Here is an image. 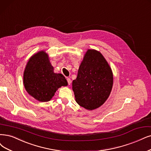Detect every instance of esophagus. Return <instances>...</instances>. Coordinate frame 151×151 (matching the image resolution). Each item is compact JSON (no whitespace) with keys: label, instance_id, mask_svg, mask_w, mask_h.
<instances>
[{"label":"esophagus","instance_id":"34e87169","mask_svg":"<svg viewBox=\"0 0 151 151\" xmlns=\"http://www.w3.org/2000/svg\"><path fill=\"white\" fill-rule=\"evenodd\" d=\"M66 80H67V82H68V84L70 85L71 84V81L70 78H67Z\"/></svg>","mask_w":151,"mask_h":151}]
</instances>
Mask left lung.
<instances>
[{"instance_id":"obj_1","label":"left lung","mask_w":151,"mask_h":151,"mask_svg":"<svg viewBox=\"0 0 151 151\" xmlns=\"http://www.w3.org/2000/svg\"><path fill=\"white\" fill-rule=\"evenodd\" d=\"M113 84V73L102 54L88 50L72 88L76 103L88 110L101 106L108 98Z\"/></svg>"}]
</instances>
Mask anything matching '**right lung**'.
Listing matches in <instances>:
<instances>
[{
    "label": "right lung",
    "mask_w": 151,
    "mask_h": 151,
    "mask_svg": "<svg viewBox=\"0 0 151 151\" xmlns=\"http://www.w3.org/2000/svg\"><path fill=\"white\" fill-rule=\"evenodd\" d=\"M24 85L30 96L41 102L50 101L58 88L67 86L65 76L55 73L48 55L44 51L33 55L26 65Z\"/></svg>",
    "instance_id": "right-lung-1"
}]
</instances>
